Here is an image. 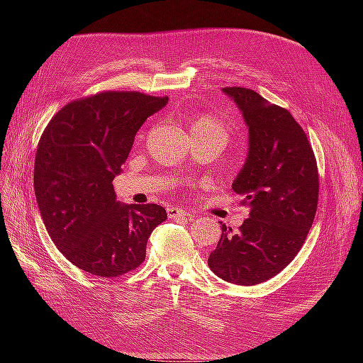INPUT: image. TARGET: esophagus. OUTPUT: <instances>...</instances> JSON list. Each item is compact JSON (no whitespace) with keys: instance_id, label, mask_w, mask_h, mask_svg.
Returning <instances> with one entry per match:
<instances>
[{"instance_id":"obj_1","label":"esophagus","mask_w":363,"mask_h":363,"mask_svg":"<svg viewBox=\"0 0 363 363\" xmlns=\"http://www.w3.org/2000/svg\"><path fill=\"white\" fill-rule=\"evenodd\" d=\"M167 212H168V216L172 218V219H182V218H186V219H191L192 218V213L191 212H186L183 211V208L180 207H167Z\"/></svg>"}]
</instances>
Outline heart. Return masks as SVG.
Returning <instances> with one entry per match:
<instances>
[{
    "label": "heart",
    "instance_id": "obj_1",
    "mask_svg": "<svg viewBox=\"0 0 363 363\" xmlns=\"http://www.w3.org/2000/svg\"><path fill=\"white\" fill-rule=\"evenodd\" d=\"M192 133L194 135H203V136H211L218 139L223 145L227 144L230 130L228 125L224 123L221 118H218L215 115L206 113L200 115L194 119V123L191 125Z\"/></svg>",
    "mask_w": 363,
    "mask_h": 363
}]
</instances>
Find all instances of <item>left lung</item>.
Instances as JSON below:
<instances>
[{"label": "left lung", "mask_w": 363, "mask_h": 363, "mask_svg": "<svg viewBox=\"0 0 363 363\" xmlns=\"http://www.w3.org/2000/svg\"><path fill=\"white\" fill-rule=\"evenodd\" d=\"M224 94L240 108L248 125V157L233 182L250 218L233 233L223 225L208 268L240 286L267 281L298 255L313 224L320 180L304 130L280 106L247 87Z\"/></svg>", "instance_id": "8db88e82"}]
</instances>
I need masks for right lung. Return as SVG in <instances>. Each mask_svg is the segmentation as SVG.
I'll list each match as a JSON object with an SVG mask.
<instances>
[{
	"mask_svg": "<svg viewBox=\"0 0 363 363\" xmlns=\"http://www.w3.org/2000/svg\"><path fill=\"white\" fill-rule=\"evenodd\" d=\"M168 96L107 91L68 103L39 139L35 194L54 245L77 268L119 277L145 260L147 240L167 212L159 204H119L123 171L138 130Z\"/></svg>",
	"mask_w": 363,
	"mask_h": 363,
	"instance_id": "1",
	"label": "right lung"
}]
</instances>
